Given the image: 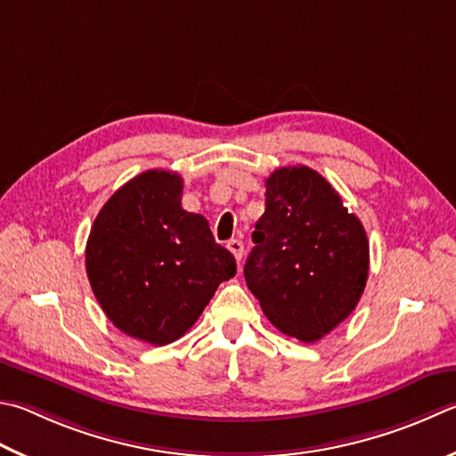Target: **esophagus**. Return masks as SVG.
<instances>
[{
    "mask_svg": "<svg viewBox=\"0 0 456 456\" xmlns=\"http://www.w3.org/2000/svg\"><path fill=\"white\" fill-rule=\"evenodd\" d=\"M227 249L235 255L237 261L243 259V241H239V239H231L227 243Z\"/></svg>",
    "mask_w": 456,
    "mask_h": 456,
    "instance_id": "obj_1",
    "label": "esophagus"
}]
</instances>
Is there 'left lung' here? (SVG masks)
Returning a JSON list of instances; mask_svg holds the SVG:
<instances>
[{"label": "left lung", "mask_w": 456, "mask_h": 456, "mask_svg": "<svg viewBox=\"0 0 456 456\" xmlns=\"http://www.w3.org/2000/svg\"><path fill=\"white\" fill-rule=\"evenodd\" d=\"M245 281L281 333L314 343L357 307L369 277V241L329 181L305 165L265 181Z\"/></svg>", "instance_id": "1"}]
</instances>
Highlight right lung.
Listing matches in <instances>:
<instances>
[{
  "instance_id": "obj_1",
  "label": "right lung",
  "mask_w": 456,
  "mask_h": 456,
  "mask_svg": "<svg viewBox=\"0 0 456 456\" xmlns=\"http://www.w3.org/2000/svg\"><path fill=\"white\" fill-rule=\"evenodd\" d=\"M183 179L149 169L115 191L94 221L86 269L95 299L115 327L149 345L183 337L235 256L215 243L203 215L181 207Z\"/></svg>"
}]
</instances>
